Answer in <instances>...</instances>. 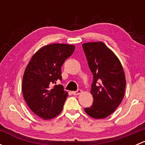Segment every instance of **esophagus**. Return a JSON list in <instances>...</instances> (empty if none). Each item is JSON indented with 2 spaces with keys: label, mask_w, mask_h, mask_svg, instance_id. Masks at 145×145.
Returning <instances> with one entry per match:
<instances>
[{
  "label": "esophagus",
  "mask_w": 145,
  "mask_h": 145,
  "mask_svg": "<svg viewBox=\"0 0 145 145\" xmlns=\"http://www.w3.org/2000/svg\"><path fill=\"white\" fill-rule=\"evenodd\" d=\"M82 93V90H78L77 91H73L72 92V94L74 95H78L81 94Z\"/></svg>",
  "instance_id": "34e87169"
}]
</instances>
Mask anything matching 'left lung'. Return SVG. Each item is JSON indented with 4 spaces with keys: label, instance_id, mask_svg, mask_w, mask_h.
Returning a JSON list of instances; mask_svg holds the SVG:
<instances>
[{
    "label": "left lung",
    "instance_id": "left-lung-1",
    "mask_svg": "<svg viewBox=\"0 0 145 145\" xmlns=\"http://www.w3.org/2000/svg\"><path fill=\"white\" fill-rule=\"evenodd\" d=\"M89 68L93 75L90 93L93 103L85 108L88 116L96 119L112 114L124 97L125 76L119 59L102 42H90L82 45Z\"/></svg>",
    "mask_w": 145,
    "mask_h": 145
}]
</instances>
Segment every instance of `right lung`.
I'll list each match as a JSON object with an SVG mask.
<instances>
[{
    "mask_svg": "<svg viewBox=\"0 0 145 145\" xmlns=\"http://www.w3.org/2000/svg\"><path fill=\"white\" fill-rule=\"evenodd\" d=\"M75 50V45L53 43L45 45L32 56L24 71L22 93L31 110L45 120L62 112L68 93L62 85L61 67Z\"/></svg>",
    "mask_w": 145,
    "mask_h": 145,
    "instance_id": "1",
    "label": "right lung"
}]
</instances>
